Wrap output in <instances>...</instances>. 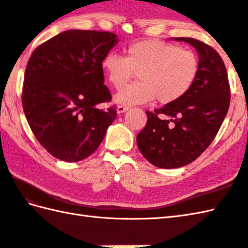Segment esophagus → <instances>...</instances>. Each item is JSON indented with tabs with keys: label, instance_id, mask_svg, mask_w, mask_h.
<instances>
[{
	"label": "esophagus",
	"instance_id": "1",
	"mask_svg": "<svg viewBox=\"0 0 248 248\" xmlns=\"http://www.w3.org/2000/svg\"><path fill=\"white\" fill-rule=\"evenodd\" d=\"M130 108V107H127V105H118L117 107V113L121 114L127 112V110Z\"/></svg>",
	"mask_w": 248,
	"mask_h": 248
}]
</instances>
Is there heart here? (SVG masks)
<instances>
[{
    "label": "heart",
    "instance_id": "1",
    "mask_svg": "<svg viewBox=\"0 0 248 248\" xmlns=\"http://www.w3.org/2000/svg\"><path fill=\"white\" fill-rule=\"evenodd\" d=\"M124 57L113 53L105 55L101 67L115 89H121L135 75L140 78L116 93L119 105L157 102L170 104L193 88L200 70L197 54L161 40H141L124 50Z\"/></svg>",
    "mask_w": 248,
    "mask_h": 248
}]
</instances>
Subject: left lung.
Wrapping results in <instances>:
<instances>
[{
  "mask_svg": "<svg viewBox=\"0 0 248 248\" xmlns=\"http://www.w3.org/2000/svg\"><path fill=\"white\" fill-rule=\"evenodd\" d=\"M196 49L200 70L193 88L178 101L155 112L136 136L141 155L160 168L186 166L212 143L227 115L230 86L222 57L212 46L188 37H177Z\"/></svg>",
  "mask_w": 248,
  "mask_h": 248,
  "instance_id": "8db88e82",
  "label": "left lung"
}]
</instances>
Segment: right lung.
Instances as JSON below:
<instances>
[{"label":"right lung","mask_w":248,"mask_h":248,"mask_svg":"<svg viewBox=\"0 0 248 248\" xmlns=\"http://www.w3.org/2000/svg\"><path fill=\"white\" fill-rule=\"evenodd\" d=\"M117 43L110 31L69 30L31 53L23 110L37 140L56 159L78 162L93 154L116 118L115 107L97 104L112 100L101 62Z\"/></svg>","instance_id":"add662e5"}]
</instances>
